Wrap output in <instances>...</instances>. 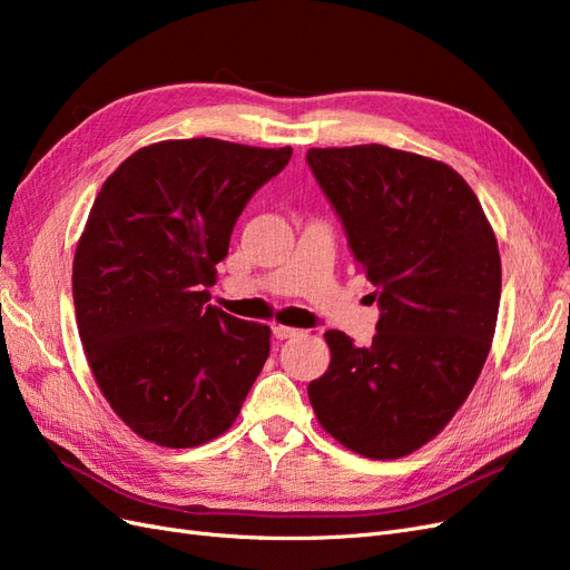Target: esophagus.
<instances>
[{
    "mask_svg": "<svg viewBox=\"0 0 570 570\" xmlns=\"http://www.w3.org/2000/svg\"><path fill=\"white\" fill-rule=\"evenodd\" d=\"M299 331L297 327H289V325H273V337L275 340H289V337H297Z\"/></svg>",
    "mask_w": 570,
    "mask_h": 570,
    "instance_id": "1",
    "label": "esophagus"
}]
</instances>
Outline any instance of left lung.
I'll return each instance as SVG.
<instances>
[{
  "label": "left lung",
  "mask_w": 570,
  "mask_h": 570,
  "mask_svg": "<svg viewBox=\"0 0 570 570\" xmlns=\"http://www.w3.org/2000/svg\"><path fill=\"white\" fill-rule=\"evenodd\" d=\"M381 308L368 347L327 331L331 366L308 383L318 423L368 459L416 452L452 421L494 337L502 262L454 168L385 145L308 149Z\"/></svg>",
  "instance_id": "1"
}]
</instances>
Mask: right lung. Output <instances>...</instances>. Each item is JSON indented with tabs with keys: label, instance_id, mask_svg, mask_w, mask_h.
Segmentation results:
<instances>
[{
	"label": "right lung",
	"instance_id": "1",
	"mask_svg": "<svg viewBox=\"0 0 570 570\" xmlns=\"http://www.w3.org/2000/svg\"><path fill=\"white\" fill-rule=\"evenodd\" d=\"M292 147L195 137L137 149L101 185L73 258L78 333L132 433L185 450L235 423L271 352L268 325L209 304L216 264Z\"/></svg>",
	"mask_w": 570,
	"mask_h": 570
}]
</instances>
